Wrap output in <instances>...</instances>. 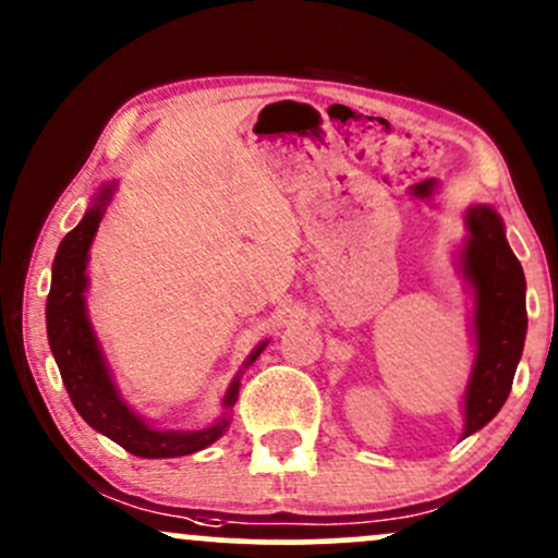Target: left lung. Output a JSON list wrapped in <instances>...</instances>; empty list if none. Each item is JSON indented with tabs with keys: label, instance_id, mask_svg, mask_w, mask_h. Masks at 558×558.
<instances>
[{
	"label": "left lung",
	"instance_id": "obj_1",
	"mask_svg": "<svg viewBox=\"0 0 558 558\" xmlns=\"http://www.w3.org/2000/svg\"><path fill=\"white\" fill-rule=\"evenodd\" d=\"M464 228L457 265L472 293L475 362L464 388L462 438L488 425L509 399L527 336V283L506 241L501 215L488 204H472L464 213Z\"/></svg>",
	"mask_w": 558,
	"mask_h": 558
}]
</instances>
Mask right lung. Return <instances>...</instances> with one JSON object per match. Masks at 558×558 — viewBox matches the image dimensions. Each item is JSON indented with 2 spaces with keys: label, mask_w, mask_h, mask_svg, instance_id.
Returning a JSON list of instances; mask_svg holds the SVG:
<instances>
[{
  "label": "right lung",
  "mask_w": 558,
  "mask_h": 558,
  "mask_svg": "<svg viewBox=\"0 0 558 558\" xmlns=\"http://www.w3.org/2000/svg\"><path fill=\"white\" fill-rule=\"evenodd\" d=\"M118 181H110L96 191L92 207L83 220L62 239L52 265V291L47 299V336L62 383H65L70 401L78 414L96 433L107 435L133 457L141 459H175L202 451L213 446L230 425V409L239 401L241 375L265 349L259 343L243 362L241 373L230 380L222 396V414L213 425L202 430H162L149 420H144L131 403L123 399L114 375L96 338L92 319L86 312L88 288V248H92L101 217L110 207Z\"/></svg>",
  "instance_id": "right-lung-1"
}]
</instances>
